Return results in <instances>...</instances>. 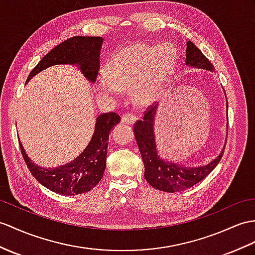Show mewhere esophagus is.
Listing matches in <instances>:
<instances>
[{
  "instance_id": "esophagus-1",
  "label": "esophagus",
  "mask_w": 255,
  "mask_h": 255,
  "mask_svg": "<svg viewBox=\"0 0 255 255\" xmlns=\"http://www.w3.org/2000/svg\"><path fill=\"white\" fill-rule=\"evenodd\" d=\"M121 121H122V123H126V124H134L136 121V118L132 114H126L122 116Z\"/></svg>"
}]
</instances>
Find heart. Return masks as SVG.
<instances>
[{
	"instance_id": "1",
	"label": "heart",
	"mask_w": 255,
	"mask_h": 255,
	"mask_svg": "<svg viewBox=\"0 0 255 255\" xmlns=\"http://www.w3.org/2000/svg\"><path fill=\"white\" fill-rule=\"evenodd\" d=\"M176 64V49L170 44L132 43L113 56L106 73L98 78V85L115 95L132 89L133 102L137 106H149L169 82Z\"/></svg>"
}]
</instances>
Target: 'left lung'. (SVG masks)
<instances>
[{"label": "left lung", "mask_w": 255, "mask_h": 255, "mask_svg": "<svg viewBox=\"0 0 255 255\" xmlns=\"http://www.w3.org/2000/svg\"><path fill=\"white\" fill-rule=\"evenodd\" d=\"M186 65L213 71L214 68L208 58L194 43L188 41L186 48ZM226 95V94H225ZM159 105L149 109L145 113L142 120H139L134 126V135L141 154L142 162L145 165V178L153 188L165 192H177L188 189L197 183L206 178L214 167L219 164L224 148L214 160L206 165L186 166L173 161H167L160 157L154 135V119ZM227 109V128H228V102L226 101Z\"/></svg>", "instance_id": "obj_1"}]
</instances>
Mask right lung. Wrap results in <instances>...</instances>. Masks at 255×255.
<instances>
[{"label":"right lung","mask_w":255,"mask_h":255,"mask_svg":"<svg viewBox=\"0 0 255 255\" xmlns=\"http://www.w3.org/2000/svg\"><path fill=\"white\" fill-rule=\"evenodd\" d=\"M101 36H74L55 46L30 72L28 83L35 74L55 65L78 66L89 82L95 83L101 67ZM120 122L115 113L103 114L96 118L95 129L89 145L71 162L56 167H42L32 162L19 139V146L29 171L36 181L54 192L74 196L93 189L103 178L106 169L109 133Z\"/></svg>","instance_id":"add662e5"}]
</instances>
